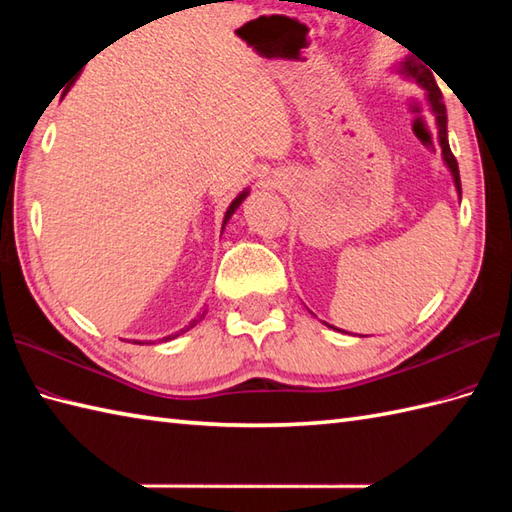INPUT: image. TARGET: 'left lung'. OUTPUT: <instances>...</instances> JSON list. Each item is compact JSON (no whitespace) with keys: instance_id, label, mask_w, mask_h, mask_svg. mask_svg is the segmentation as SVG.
I'll return each instance as SVG.
<instances>
[{"instance_id":"1","label":"left lung","mask_w":512,"mask_h":512,"mask_svg":"<svg viewBox=\"0 0 512 512\" xmlns=\"http://www.w3.org/2000/svg\"><path fill=\"white\" fill-rule=\"evenodd\" d=\"M402 72L411 76V79H416L422 85V88L427 90V99H429L431 110H433V114H436V121H438V136H440V147H442L444 162H447V167L453 173L455 189H458V193H462L458 160H455L453 151L449 147V138H447V107H444V103H442V92L438 88V83H436V79H433V74L427 68H424V65H420L416 59H407L405 63H402Z\"/></svg>"}]
</instances>
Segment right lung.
<instances>
[{
    "label": "right lung",
    "mask_w": 512,
    "mask_h": 512,
    "mask_svg": "<svg viewBox=\"0 0 512 512\" xmlns=\"http://www.w3.org/2000/svg\"><path fill=\"white\" fill-rule=\"evenodd\" d=\"M246 195H248V191H242V193H239V195H237V198H235V200L231 202V206H228V209H226V215H224V224H222V228L226 226V222H228V220H231V215H233V213L237 211V206L244 202V198H246ZM195 323H198V319H195V321H191V323H189V328H193V325H195ZM189 328H187V330H189ZM180 332H184V330H180ZM180 332H178V334H180ZM178 334H173V339H176V336H178ZM167 339H171V336H167ZM167 339H165V341H167Z\"/></svg>",
    "instance_id": "add662e5"
}]
</instances>
